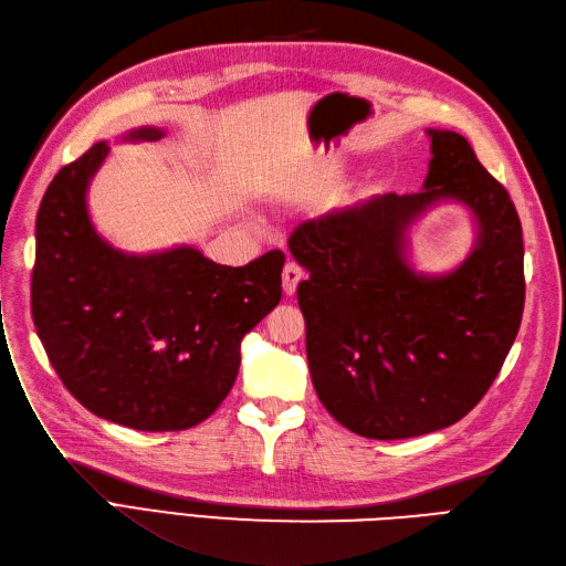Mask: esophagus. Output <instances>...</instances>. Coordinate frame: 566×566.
I'll list each match as a JSON object with an SVG mask.
<instances>
[{
    "mask_svg": "<svg viewBox=\"0 0 566 566\" xmlns=\"http://www.w3.org/2000/svg\"><path fill=\"white\" fill-rule=\"evenodd\" d=\"M305 277L303 268L296 261H286L284 270H282V286H284V294L286 296H294L296 294V286L298 282Z\"/></svg>",
    "mask_w": 566,
    "mask_h": 566,
    "instance_id": "esophagus-1",
    "label": "esophagus"
}]
</instances>
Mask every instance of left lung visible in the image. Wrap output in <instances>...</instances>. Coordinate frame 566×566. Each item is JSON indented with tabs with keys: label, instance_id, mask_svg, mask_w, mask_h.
I'll list each match as a JSON object with an SVG mask.
<instances>
[{
	"label": "left lung",
	"instance_id": "left-lung-1",
	"mask_svg": "<svg viewBox=\"0 0 566 566\" xmlns=\"http://www.w3.org/2000/svg\"><path fill=\"white\" fill-rule=\"evenodd\" d=\"M421 192L376 195L301 223L289 251L319 402L369 440L442 430L475 409L513 348L524 310L522 223L507 190L455 132L428 129ZM440 201H461L479 242L447 276L416 273L406 232Z\"/></svg>",
	"mask_w": 566,
	"mask_h": 566
}]
</instances>
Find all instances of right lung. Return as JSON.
Segmentation results:
<instances>
[{
	"label": "right lung",
	"instance_id": "right-lung-1",
	"mask_svg": "<svg viewBox=\"0 0 566 566\" xmlns=\"http://www.w3.org/2000/svg\"><path fill=\"white\" fill-rule=\"evenodd\" d=\"M143 126L126 140H157ZM105 140L63 167L38 211L32 319L63 386L105 421L145 432L209 418L240 371V343L282 298L284 253L242 268L192 247L124 253L96 232L86 190Z\"/></svg>",
	"mask_w": 566,
	"mask_h": 566
}]
</instances>
